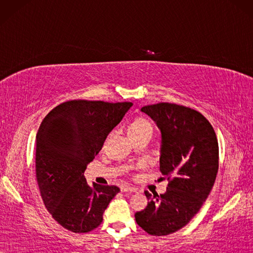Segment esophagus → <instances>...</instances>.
Returning <instances> with one entry per match:
<instances>
[{
	"label": "esophagus",
	"instance_id": "1",
	"mask_svg": "<svg viewBox=\"0 0 253 253\" xmlns=\"http://www.w3.org/2000/svg\"><path fill=\"white\" fill-rule=\"evenodd\" d=\"M121 191L122 192H136V189L132 187H129V186H123L121 188Z\"/></svg>",
	"mask_w": 253,
	"mask_h": 253
}]
</instances>
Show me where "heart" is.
<instances>
[{
	"label": "heart",
	"instance_id": "heart-1",
	"mask_svg": "<svg viewBox=\"0 0 253 253\" xmlns=\"http://www.w3.org/2000/svg\"><path fill=\"white\" fill-rule=\"evenodd\" d=\"M148 129L153 130L152 124L150 123L148 120H146V118L138 117L129 124V126H128V133L131 135V133H138V132H141V131L148 130Z\"/></svg>",
	"mask_w": 253,
	"mask_h": 253
}]
</instances>
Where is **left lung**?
<instances>
[{
    "mask_svg": "<svg viewBox=\"0 0 253 253\" xmlns=\"http://www.w3.org/2000/svg\"><path fill=\"white\" fill-rule=\"evenodd\" d=\"M161 130L160 170L169 179L163 195L152 198L135 214L136 222L153 236L179 230L199 212L215 182L218 143L213 127L201 113L173 103L141 107Z\"/></svg>",
    "mask_w": 253,
    "mask_h": 253,
    "instance_id": "1",
    "label": "left lung"
}]
</instances>
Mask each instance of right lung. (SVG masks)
Instances as JSON below:
<instances>
[{
	"mask_svg": "<svg viewBox=\"0 0 253 253\" xmlns=\"http://www.w3.org/2000/svg\"><path fill=\"white\" fill-rule=\"evenodd\" d=\"M131 102L73 100L54 107L37 133L36 175L52 217L73 233H88L103 221L116 186L87 184L84 170Z\"/></svg>",
	"mask_w": 253,
	"mask_h": 253,
	"instance_id": "add662e5",
	"label": "right lung"
}]
</instances>
